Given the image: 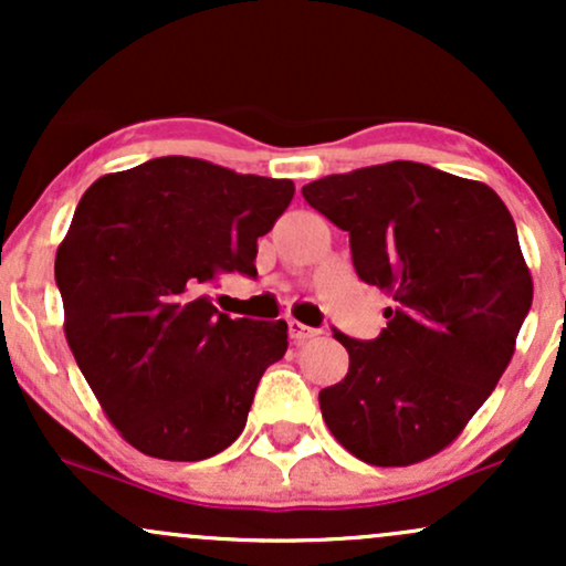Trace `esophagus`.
Here are the masks:
<instances>
[{
  "label": "esophagus",
  "instance_id": "esophagus-1",
  "mask_svg": "<svg viewBox=\"0 0 566 566\" xmlns=\"http://www.w3.org/2000/svg\"><path fill=\"white\" fill-rule=\"evenodd\" d=\"M287 327H290V337H292V340H295V343H305V340H311V337L319 335V329L305 327V324L295 322V319H290Z\"/></svg>",
  "mask_w": 566,
  "mask_h": 566
}]
</instances>
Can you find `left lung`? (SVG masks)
<instances>
[{"instance_id":"8db88e82","label":"left lung","mask_w":566,"mask_h":566,"mask_svg":"<svg viewBox=\"0 0 566 566\" xmlns=\"http://www.w3.org/2000/svg\"><path fill=\"white\" fill-rule=\"evenodd\" d=\"M348 231L361 282L391 292L375 340L337 333L348 373L319 391L322 418L369 465L444 450L509 367L532 276L509 207L479 180L388 161L303 186Z\"/></svg>"}]
</instances>
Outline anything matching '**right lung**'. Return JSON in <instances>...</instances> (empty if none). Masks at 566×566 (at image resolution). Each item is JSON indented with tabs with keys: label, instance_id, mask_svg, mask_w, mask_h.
I'll list each match as a JSON object with an SVG mask.
<instances>
[{
	"label": "right lung",
	"instance_id": "1",
	"mask_svg": "<svg viewBox=\"0 0 566 566\" xmlns=\"http://www.w3.org/2000/svg\"><path fill=\"white\" fill-rule=\"evenodd\" d=\"M292 180L159 157L97 178L57 247L66 340L103 412L135 450L212 458L244 431L287 322L231 319L220 274L258 276V237L290 207Z\"/></svg>",
	"mask_w": 566,
	"mask_h": 566
}]
</instances>
